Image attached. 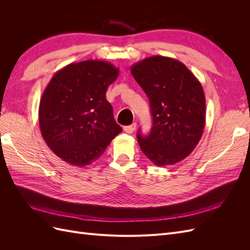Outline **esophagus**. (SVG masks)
Listing matches in <instances>:
<instances>
[{
	"label": "esophagus",
	"instance_id": "34e87169",
	"mask_svg": "<svg viewBox=\"0 0 250 250\" xmlns=\"http://www.w3.org/2000/svg\"><path fill=\"white\" fill-rule=\"evenodd\" d=\"M135 128H137V124L133 123V124L129 125V126H125L124 127V131L127 132V133H132L135 130Z\"/></svg>",
	"mask_w": 250,
	"mask_h": 250
}]
</instances>
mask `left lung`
Segmentation results:
<instances>
[{
  "label": "left lung",
  "instance_id": "8db88e82",
  "mask_svg": "<svg viewBox=\"0 0 250 250\" xmlns=\"http://www.w3.org/2000/svg\"><path fill=\"white\" fill-rule=\"evenodd\" d=\"M150 102V133L138 131L142 152L154 165L170 166L188 156L206 125V97L198 79L176 59L152 56L131 66Z\"/></svg>",
  "mask_w": 250,
  "mask_h": 250
}]
</instances>
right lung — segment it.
<instances>
[{"label":"right lung","mask_w":250,"mask_h":250,"mask_svg":"<svg viewBox=\"0 0 250 250\" xmlns=\"http://www.w3.org/2000/svg\"><path fill=\"white\" fill-rule=\"evenodd\" d=\"M119 69L103 60L70 63L47 85L39 120L44 142L67 164L84 167L97 161L122 128L106 100Z\"/></svg>","instance_id":"right-lung-1"}]
</instances>
